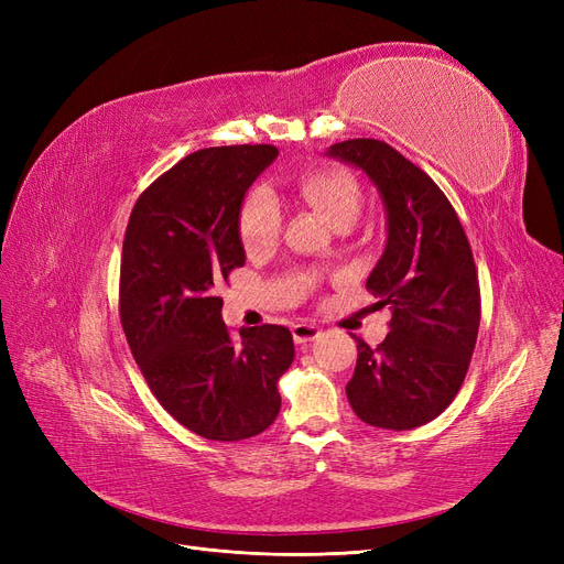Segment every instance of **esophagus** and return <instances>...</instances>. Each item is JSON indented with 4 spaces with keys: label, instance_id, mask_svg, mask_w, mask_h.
Returning <instances> with one entry per match:
<instances>
[{
    "label": "esophagus",
    "instance_id": "1",
    "mask_svg": "<svg viewBox=\"0 0 564 564\" xmlns=\"http://www.w3.org/2000/svg\"><path fill=\"white\" fill-rule=\"evenodd\" d=\"M316 337H321V328H318V325H314V323H295V325H293V339H295L297 344L312 341V339H316Z\"/></svg>",
    "mask_w": 564,
    "mask_h": 564
}]
</instances>
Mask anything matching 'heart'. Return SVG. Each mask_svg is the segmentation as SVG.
Masks as SVG:
<instances>
[{
    "mask_svg": "<svg viewBox=\"0 0 564 564\" xmlns=\"http://www.w3.org/2000/svg\"><path fill=\"white\" fill-rule=\"evenodd\" d=\"M295 189L312 208L335 227L351 225L360 213V187L356 177L339 166L306 169L295 177ZM281 231V208L271 192L256 187L243 198L239 210V236L248 252L274 246Z\"/></svg>",
    "mask_w": 564,
    "mask_h": 564,
    "instance_id": "obj_1",
    "label": "heart"
}]
</instances>
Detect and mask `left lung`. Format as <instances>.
<instances>
[{"label":"left lung","mask_w":564,"mask_h":564,"mask_svg":"<svg viewBox=\"0 0 564 564\" xmlns=\"http://www.w3.org/2000/svg\"><path fill=\"white\" fill-rule=\"evenodd\" d=\"M328 156L354 163L379 189L387 248L366 288L391 304V333L377 349L358 341L347 398L377 429L435 420L464 384L480 328V285L464 227L441 187L391 144L356 138Z\"/></svg>","instance_id":"1"}]
</instances>
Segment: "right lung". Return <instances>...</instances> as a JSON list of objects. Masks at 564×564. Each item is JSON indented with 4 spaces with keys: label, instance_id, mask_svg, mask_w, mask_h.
Listing matches in <instances>:
<instances>
[{
    "label": "right lung",
    "instance_id": "obj_1",
    "mask_svg": "<svg viewBox=\"0 0 564 564\" xmlns=\"http://www.w3.org/2000/svg\"><path fill=\"white\" fill-rule=\"evenodd\" d=\"M279 156L274 144L198 150L140 194L123 236L119 316L156 401L208 441H246L274 424L279 379L295 358L283 325L234 341L217 285L243 267L239 210Z\"/></svg>",
    "mask_w": 564,
    "mask_h": 564
}]
</instances>
